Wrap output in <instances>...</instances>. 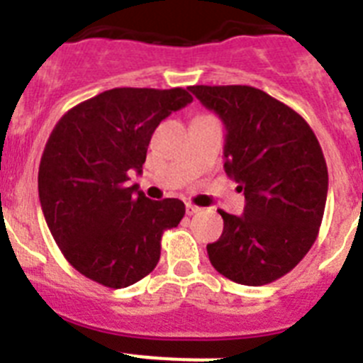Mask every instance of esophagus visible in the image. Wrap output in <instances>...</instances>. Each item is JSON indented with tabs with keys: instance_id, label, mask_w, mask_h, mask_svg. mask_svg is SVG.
Masks as SVG:
<instances>
[{
	"instance_id": "34e87169",
	"label": "esophagus",
	"mask_w": 363,
	"mask_h": 363,
	"mask_svg": "<svg viewBox=\"0 0 363 363\" xmlns=\"http://www.w3.org/2000/svg\"><path fill=\"white\" fill-rule=\"evenodd\" d=\"M185 211H187V214L191 216V214H196L198 211H200V207H196V205H192V203H187L185 205Z\"/></svg>"
}]
</instances>
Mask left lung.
Wrapping results in <instances>:
<instances>
[{
    "label": "left lung",
    "instance_id": "8db88e82",
    "mask_svg": "<svg viewBox=\"0 0 363 363\" xmlns=\"http://www.w3.org/2000/svg\"><path fill=\"white\" fill-rule=\"evenodd\" d=\"M189 91L225 125V172L245 194L242 216L220 211L223 233L207 245L211 264L236 284H271L318 236L329 185L322 147L296 111L255 86Z\"/></svg>",
    "mask_w": 363,
    "mask_h": 363
}]
</instances>
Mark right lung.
Returning <instances> with one entry per match:
<instances>
[{
  "mask_svg": "<svg viewBox=\"0 0 363 363\" xmlns=\"http://www.w3.org/2000/svg\"><path fill=\"white\" fill-rule=\"evenodd\" d=\"M191 101L182 86H118L67 111L52 129L38 172L41 209L83 277L121 289L156 267L163 230L178 225L185 205L149 200L127 182L142 172L160 121Z\"/></svg>",
  "mask_w": 363,
  "mask_h": 363,
  "instance_id": "1",
  "label": "right lung"
}]
</instances>
